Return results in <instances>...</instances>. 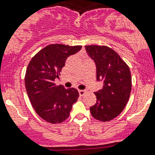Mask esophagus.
I'll return each mask as SVG.
<instances>
[{
    "label": "esophagus",
    "mask_w": 155,
    "mask_h": 155,
    "mask_svg": "<svg viewBox=\"0 0 155 155\" xmlns=\"http://www.w3.org/2000/svg\"><path fill=\"white\" fill-rule=\"evenodd\" d=\"M79 95L82 96V95H83L85 93H86V90H82V89H79Z\"/></svg>",
    "instance_id": "obj_1"
}]
</instances>
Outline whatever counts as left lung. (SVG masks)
Wrapping results in <instances>:
<instances>
[{"label": "left lung", "instance_id": "left-lung-1", "mask_svg": "<svg viewBox=\"0 0 155 155\" xmlns=\"http://www.w3.org/2000/svg\"><path fill=\"white\" fill-rule=\"evenodd\" d=\"M89 57L96 66V80L102 81L103 88L95 92L96 103L90 107L95 119L108 121L125 108L131 90L129 67L119 55L106 46H86Z\"/></svg>", "mask_w": 155, "mask_h": 155}]
</instances>
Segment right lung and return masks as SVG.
<instances>
[{"label": "right lung", "mask_w": 155, "mask_h": 155, "mask_svg": "<svg viewBox=\"0 0 155 155\" xmlns=\"http://www.w3.org/2000/svg\"><path fill=\"white\" fill-rule=\"evenodd\" d=\"M81 48L82 46L49 45L29 63L24 79L27 95L37 115L47 122L64 121L77 101L79 95L77 89L56 86L55 79H59L66 59Z\"/></svg>", "instance_id": "obj_1"}]
</instances>
